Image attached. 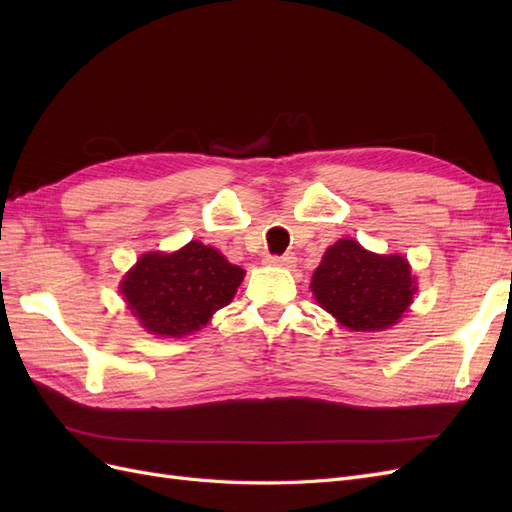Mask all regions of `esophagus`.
<instances>
[{
	"instance_id": "obj_1",
	"label": "esophagus",
	"mask_w": 512,
	"mask_h": 512,
	"mask_svg": "<svg viewBox=\"0 0 512 512\" xmlns=\"http://www.w3.org/2000/svg\"><path fill=\"white\" fill-rule=\"evenodd\" d=\"M269 265H284V267H292L294 265V256L292 254H284V256H269L267 258Z\"/></svg>"
}]
</instances>
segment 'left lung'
<instances>
[{
  "label": "left lung",
  "mask_w": 512,
  "mask_h": 512,
  "mask_svg": "<svg viewBox=\"0 0 512 512\" xmlns=\"http://www.w3.org/2000/svg\"><path fill=\"white\" fill-rule=\"evenodd\" d=\"M318 305L350 331H384L408 312L416 282L399 254L367 252L354 239H339L312 277Z\"/></svg>",
  "instance_id": "8db88e82"
}]
</instances>
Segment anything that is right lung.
<instances>
[{"mask_svg": "<svg viewBox=\"0 0 512 512\" xmlns=\"http://www.w3.org/2000/svg\"><path fill=\"white\" fill-rule=\"evenodd\" d=\"M245 271L211 245L190 241L173 254L149 252L121 280V294L141 327L160 337L198 331L235 297Z\"/></svg>", "mask_w": 512, "mask_h": 512, "instance_id": "right-lung-1", "label": "right lung"}]
</instances>
